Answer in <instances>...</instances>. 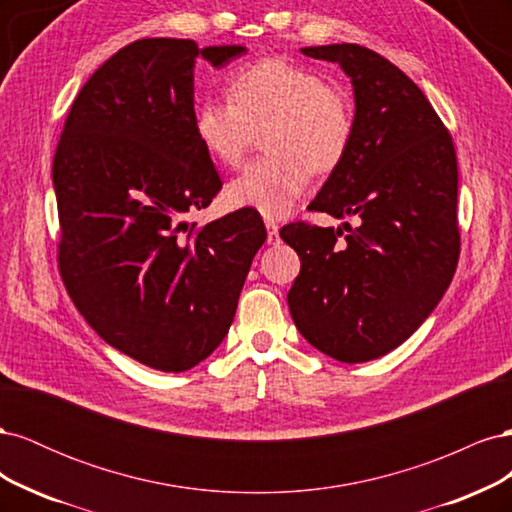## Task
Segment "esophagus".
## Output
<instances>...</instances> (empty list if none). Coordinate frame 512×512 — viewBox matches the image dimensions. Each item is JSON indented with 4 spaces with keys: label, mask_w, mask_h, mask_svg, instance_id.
I'll list each match as a JSON object with an SVG mask.
<instances>
[{
    "label": "esophagus",
    "mask_w": 512,
    "mask_h": 512,
    "mask_svg": "<svg viewBox=\"0 0 512 512\" xmlns=\"http://www.w3.org/2000/svg\"><path fill=\"white\" fill-rule=\"evenodd\" d=\"M265 226H267V241L280 243V226H277L273 220H265Z\"/></svg>",
    "instance_id": "obj_1"
}]
</instances>
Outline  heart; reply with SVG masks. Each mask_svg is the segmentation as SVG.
<instances>
[{"label":"heart","instance_id":"obj_1","mask_svg":"<svg viewBox=\"0 0 512 512\" xmlns=\"http://www.w3.org/2000/svg\"><path fill=\"white\" fill-rule=\"evenodd\" d=\"M228 102L207 98L194 108V132L209 156L239 166L254 134L262 132L265 158L245 166L226 188L230 205L282 218L305 192L312 170H335L352 143L348 96L292 61L269 57L230 74Z\"/></svg>","mask_w":512,"mask_h":512}]
</instances>
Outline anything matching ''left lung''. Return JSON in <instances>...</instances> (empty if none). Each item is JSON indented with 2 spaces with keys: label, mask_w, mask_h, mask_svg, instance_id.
<instances>
[{
  "label": "left lung",
  "mask_w": 512,
  "mask_h": 512,
  "mask_svg": "<svg viewBox=\"0 0 512 512\" xmlns=\"http://www.w3.org/2000/svg\"><path fill=\"white\" fill-rule=\"evenodd\" d=\"M301 53L339 64L354 91L350 149L309 209L359 226L280 230L301 258L288 307L316 350L365 363L404 344L453 280L455 147L423 91L389 59L346 42Z\"/></svg>",
  "instance_id": "obj_1"
}]
</instances>
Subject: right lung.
Segmentation results:
<instances>
[{"mask_svg":"<svg viewBox=\"0 0 512 512\" xmlns=\"http://www.w3.org/2000/svg\"><path fill=\"white\" fill-rule=\"evenodd\" d=\"M245 46L145 38L91 74L53 160L59 269L76 309L106 344L160 371H185L222 344L267 239L258 211L205 226L222 181L194 132V68Z\"/></svg>","mask_w":512,"mask_h":512,"instance_id":"right-lung-1","label":"right lung"}]
</instances>
